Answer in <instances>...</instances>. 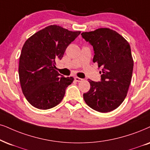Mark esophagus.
<instances>
[{"label":"esophagus","mask_w":150,"mask_h":150,"mask_svg":"<svg viewBox=\"0 0 150 150\" xmlns=\"http://www.w3.org/2000/svg\"><path fill=\"white\" fill-rule=\"evenodd\" d=\"M75 81H78V82H79V81H81L83 80V79L79 78V77H75Z\"/></svg>","instance_id":"esophagus-1"}]
</instances>
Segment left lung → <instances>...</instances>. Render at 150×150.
<instances>
[{
  "label": "left lung",
  "mask_w": 150,
  "mask_h": 150,
  "mask_svg": "<svg viewBox=\"0 0 150 150\" xmlns=\"http://www.w3.org/2000/svg\"><path fill=\"white\" fill-rule=\"evenodd\" d=\"M81 35L93 48V62L102 68L100 81L89 79L91 88L83 95L84 101L96 111L109 112L118 107L127 94L134 67L130 45L109 28H99Z\"/></svg>",
  "instance_id": "8db88e82"
}]
</instances>
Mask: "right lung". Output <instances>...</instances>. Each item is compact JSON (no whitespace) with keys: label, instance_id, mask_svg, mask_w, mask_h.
<instances>
[{"label":"right lung","instance_id":"obj_1","mask_svg":"<svg viewBox=\"0 0 150 150\" xmlns=\"http://www.w3.org/2000/svg\"><path fill=\"white\" fill-rule=\"evenodd\" d=\"M80 33L53 25L39 30L25 42L18 75L23 93L33 107L49 109L62 102L74 78L60 75L54 69L56 61L62 59L66 48Z\"/></svg>","mask_w":150,"mask_h":150}]
</instances>
